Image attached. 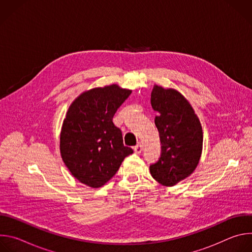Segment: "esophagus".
Segmentation results:
<instances>
[{
    "instance_id": "esophagus-1",
    "label": "esophagus",
    "mask_w": 252,
    "mask_h": 252,
    "mask_svg": "<svg viewBox=\"0 0 252 252\" xmlns=\"http://www.w3.org/2000/svg\"><path fill=\"white\" fill-rule=\"evenodd\" d=\"M133 151L135 154H140L142 152V145L140 142H138L135 147H133Z\"/></svg>"
}]
</instances>
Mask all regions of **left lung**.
Masks as SVG:
<instances>
[{
  "instance_id": "left-lung-1",
  "label": "left lung",
  "mask_w": 252,
  "mask_h": 252,
  "mask_svg": "<svg viewBox=\"0 0 252 252\" xmlns=\"http://www.w3.org/2000/svg\"><path fill=\"white\" fill-rule=\"evenodd\" d=\"M152 106L161 143L158 160L150 166L159 184L175 186L195 169L202 150V128L191 105L178 92L155 86Z\"/></svg>"
}]
</instances>
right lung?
<instances>
[{
	"instance_id": "1",
	"label": "right lung",
	"mask_w": 252,
	"mask_h": 252,
	"mask_svg": "<svg viewBox=\"0 0 252 252\" xmlns=\"http://www.w3.org/2000/svg\"><path fill=\"white\" fill-rule=\"evenodd\" d=\"M130 93L117 85L93 89L82 94L66 113L61 131L62 158L70 173L91 188L109 182L133 153L124 145L122 130L113 122Z\"/></svg>"
}]
</instances>
